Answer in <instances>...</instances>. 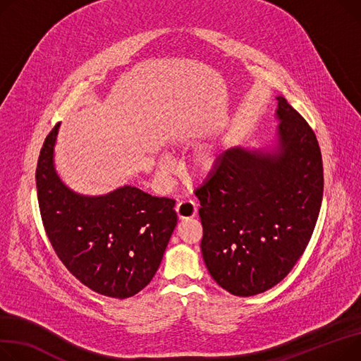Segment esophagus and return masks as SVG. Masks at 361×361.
<instances>
[{
  "label": "esophagus",
  "mask_w": 361,
  "mask_h": 361,
  "mask_svg": "<svg viewBox=\"0 0 361 361\" xmlns=\"http://www.w3.org/2000/svg\"><path fill=\"white\" fill-rule=\"evenodd\" d=\"M180 219H190L197 214V203L195 200H183L176 207Z\"/></svg>",
  "instance_id": "esophagus-1"
}]
</instances>
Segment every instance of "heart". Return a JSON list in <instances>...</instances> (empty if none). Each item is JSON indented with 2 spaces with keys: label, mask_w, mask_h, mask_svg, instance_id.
<instances>
[{
  "label": "heart",
  "mask_w": 361,
  "mask_h": 361,
  "mask_svg": "<svg viewBox=\"0 0 361 361\" xmlns=\"http://www.w3.org/2000/svg\"><path fill=\"white\" fill-rule=\"evenodd\" d=\"M214 162H216L214 152H213L212 149H209V148L200 151V152L196 155V158H195V165H196V168H197V170H200V171H204V173L212 170ZM170 170H171V162H170V161H162V162H161V171H162V173H168Z\"/></svg>",
  "instance_id": "1"
}]
</instances>
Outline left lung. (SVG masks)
I'll list each match as a JSON object with an SVG mask.
<instances>
[{
  "mask_svg": "<svg viewBox=\"0 0 361 361\" xmlns=\"http://www.w3.org/2000/svg\"><path fill=\"white\" fill-rule=\"evenodd\" d=\"M277 100V149H228L196 190L206 267L235 296L266 292L289 274L321 210L324 168L317 135L286 99Z\"/></svg>",
  "mask_w": 361,
  "mask_h": 361,
  "instance_id": "8db88e82",
  "label": "left lung"
}]
</instances>
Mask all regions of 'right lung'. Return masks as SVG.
I'll list each match as a JSON object with an SVG mask.
<instances>
[{
  "label": "right lung",
  "instance_id": "1",
  "mask_svg": "<svg viewBox=\"0 0 361 361\" xmlns=\"http://www.w3.org/2000/svg\"><path fill=\"white\" fill-rule=\"evenodd\" d=\"M59 123L46 136L36 166L43 228L63 266L100 295L135 296L155 276L177 225L176 200L125 185L100 197L66 188L54 168Z\"/></svg>",
  "mask_w": 361,
  "mask_h": 361
}]
</instances>
